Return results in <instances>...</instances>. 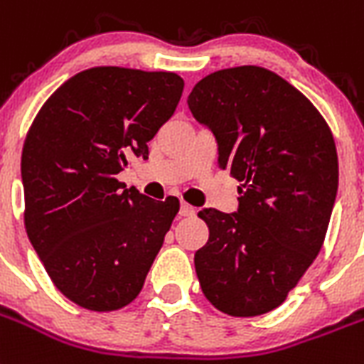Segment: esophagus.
I'll return each mask as SVG.
<instances>
[{"label": "esophagus", "mask_w": 364, "mask_h": 364, "mask_svg": "<svg viewBox=\"0 0 364 364\" xmlns=\"http://www.w3.org/2000/svg\"><path fill=\"white\" fill-rule=\"evenodd\" d=\"M179 214H181V216H194L196 208L192 207V205H188V203H185V201H183L181 207H179Z\"/></svg>", "instance_id": "esophagus-1"}]
</instances>
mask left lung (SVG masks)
<instances>
[{"label":"left lung","instance_id":"obj_1","mask_svg":"<svg viewBox=\"0 0 364 364\" xmlns=\"http://www.w3.org/2000/svg\"><path fill=\"white\" fill-rule=\"evenodd\" d=\"M218 143V164L242 181L238 208H203L208 242L196 273L214 308L257 317L278 308L314 264L326 236L339 161L315 106L257 65L221 69L186 99Z\"/></svg>","mask_w":364,"mask_h":364}]
</instances>
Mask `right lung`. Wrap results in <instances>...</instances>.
Segmentation results:
<instances>
[{"instance_id": "add662e5", "label": "right lung", "mask_w": 364, "mask_h": 364, "mask_svg": "<svg viewBox=\"0 0 364 364\" xmlns=\"http://www.w3.org/2000/svg\"><path fill=\"white\" fill-rule=\"evenodd\" d=\"M176 73L93 68L43 104L21 154L25 229L60 293L91 311L129 304L179 210L115 178L148 159V141L178 107Z\"/></svg>"}]
</instances>
